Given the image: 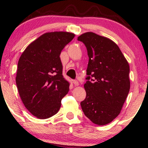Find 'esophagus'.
Here are the masks:
<instances>
[{
    "label": "esophagus",
    "instance_id": "esophagus-1",
    "mask_svg": "<svg viewBox=\"0 0 148 148\" xmlns=\"http://www.w3.org/2000/svg\"><path fill=\"white\" fill-rule=\"evenodd\" d=\"M73 84H74V86H79V81H76V80H74V81H73Z\"/></svg>",
    "mask_w": 148,
    "mask_h": 148
}]
</instances>
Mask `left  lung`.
Returning a JSON list of instances; mask_svg holds the SVG:
<instances>
[{"label": "left lung", "mask_w": 148, "mask_h": 148, "mask_svg": "<svg viewBox=\"0 0 148 148\" xmlns=\"http://www.w3.org/2000/svg\"><path fill=\"white\" fill-rule=\"evenodd\" d=\"M78 40L89 57L81 108L93 123L107 125L120 114L130 92V65L118 46L107 37L88 32Z\"/></svg>", "instance_id": "8db88e82"}]
</instances>
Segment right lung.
<instances>
[{
  "label": "right lung",
  "instance_id": "obj_1",
  "mask_svg": "<svg viewBox=\"0 0 148 148\" xmlns=\"http://www.w3.org/2000/svg\"><path fill=\"white\" fill-rule=\"evenodd\" d=\"M75 35L43 34L30 43L18 62L16 84L24 106L34 116L47 119L58 112L69 83L62 76L60 55Z\"/></svg>",
  "mask_w": 148,
  "mask_h": 148
}]
</instances>
